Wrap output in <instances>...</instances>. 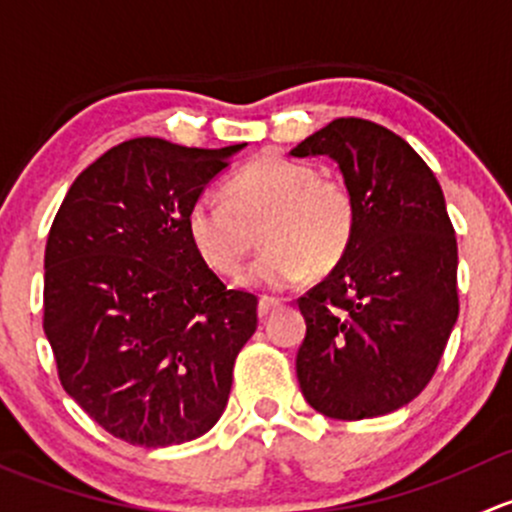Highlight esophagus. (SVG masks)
Here are the masks:
<instances>
[{"instance_id": "obj_1", "label": "esophagus", "mask_w": 512, "mask_h": 512, "mask_svg": "<svg viewBox=\"0 0 512 512\" xmlns=\"http://www.w3.org/2000/svg\"><path fill=\"white\" fill-rule=\"evenodd\" d=\"M281 308V300H276V298H261L258 300V318H268V315L273 313V310H278Z\"/></svg>"}]
</instances>
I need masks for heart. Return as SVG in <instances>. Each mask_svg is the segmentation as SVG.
Here are the masks:
<instances>
[{"label":"heart","mask_w":512,"mask_h":512,"mask_svg":"<svg viewBox=\"0 0 512 512\" xmlns=\"http://www.w3.org/2000/svg\"><path fill=\"white\" fill-rule=\"evenodd\" d=\"M224 197L202 194L187 209V236L209 268L231 276L244 266L261 227V256L241 286L286 291L310 268H333L352 241L355 199L342 179L313 165L263 152L226 182Z\"/></svg>","instance_id":"obj_1"}]
</instances>
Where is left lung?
Listing matches in <instances>:
<instances>
[{"instance_id":"obj_1","label":"left lung","mask_w":512,"mask_h":512,"mask_svg":"<svg viewBox=\"0 0 512 512\" xmlns=\"http://www.w3.org/2000/svg\"><path fill=\"white\" fill-rule=\"evenodd\" d=\"M337 162L355 231L330 276L298 300L300 392L330 419H374L419 397L458 318V249L444 192L392 130L337 118L291 150Z\"/></svg>"}]
</instances>
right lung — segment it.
<instances>
[{"label":"right lung","mask_w":512,"mask_h":512,"mask_svg":"<svg viewBox=\"0 0 512 512\" xmlns=\"http://www.w3.org/2000/svg\"><path fill=\"white\" fill-rule=\"evenodd\" d=\"M244 147L120 142L76 177L51 224L44 333L68 397L115 439L165 449L224 414L258 300L204 263L187 209Z\"/></svg>","instance_id":"obj_1"}]
</instances>
